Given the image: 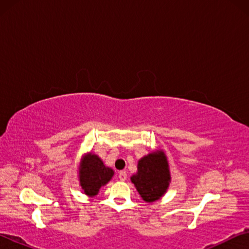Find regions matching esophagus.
<instances>
[{
	"instance_id": "34e87169",
	"label": "esophagus",
	"mask_w": 249,
	"mask_h": 249,
	"mask_svg": "<svg viewBox=\"0 0 249 249\" xmlns=\"http://www.w3.org/2000/svg\"><path fill=\"white\" fill-rule=\"evenodd\" d=\"M119 179L121 181H125L126 179H127V174H126L125 171H120L119 172Z\"/></svg>"
}]
</instances>
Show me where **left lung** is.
<instances>
[{
    "mask_svg": "<svg viewBox=\"0 0 249 249\" xmlns=\"http://www.w3.org/2000/svg\"><path fill=\"white\" fill-rule=\"evenodd\" d=\"M130 180L144 201L154 202L160 199L167 191L170 181L165 154L158 150L142 157L138 161L137 174Z\"/></svg>",
    "mask_w": 249,
    "mask_h": 249,
    "instance_id": "obj_1",
    "label": "left lung"
}]
</instances>
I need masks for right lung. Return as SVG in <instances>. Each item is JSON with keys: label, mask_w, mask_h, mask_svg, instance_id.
Wrapping results in <instances>:
<instances>
[{"label": "right lung", "mask_w": 249, "mask_h": 249, "mask_svg": "<svg viewBox=\"0 0 249 249\" xmlns=\"http://www.w3.org/2000/svg\"><path fill=\"white\" fill-rule=\"evenodd\" d=\"M114 171L104 166L102 160L96 155L89 154L82 161L80 170V184L86 195L93 196L98 195L101 187L112 179Z\"/></svg>", "instance_id": "add662e5"}]
</instances>
